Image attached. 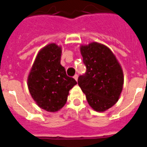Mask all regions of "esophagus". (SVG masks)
I'll return each instance as SVG.
<instances>
[{
  "label": "esophagus",
  "mask_w": 147,
  "mask_h": 147,
  "mask_svg": "<svg viewBox=\"0 0 147 147\" xmlns=\"http://www.w3.org/2000/svg\"><path fill=\"white\" fill-rule=\"evenodd\" d=\"M74 79L76 80V81L78 80V75H77V74H76V75L74 76Z\"/></svg>",
  "instance_id": "34e87169"
}]
</instances>
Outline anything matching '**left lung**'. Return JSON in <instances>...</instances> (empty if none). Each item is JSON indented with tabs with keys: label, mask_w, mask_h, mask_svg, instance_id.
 <instances>
[{
	"label": "left lung",
	"mask_w": 147,
	"mask_h": 147,
	"mask_svg": "<svg viewBox=\"0 0 147 147\" xmlns=\"http://www.w3.org/2000/svg\"><path fill=\"white\" fill-rule=\"evenodd\" d=\"M86 67L78 84L95 111L104 112L116 104L123 89V71L117 58L105 45L93 42L81 46Z\"/></svg>",
	"instance_id": "1"
}]
</instances>
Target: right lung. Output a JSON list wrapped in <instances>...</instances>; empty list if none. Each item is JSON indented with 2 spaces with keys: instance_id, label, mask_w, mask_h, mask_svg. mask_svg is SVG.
Listing matches in <instances>:
<instances>
[{
  "instance_id": "right-lung-1",
  "label": "right lung",
  "mask_w": 147,
  "mask_h": 147,
  "mask_svg": "<svg viewBox=\"0 0 147 147\" xmlns=\"http://www.w3.org/2000/svg\"><path fill=\"white\" fill-rule=\"evenodd\" d=\"M61 48L49 44L39 52L29 76L28 88L40 108L57 112L67 102L68 92L77 82L67 76L61 64Z\"/></svg>"
}]
</instances>
